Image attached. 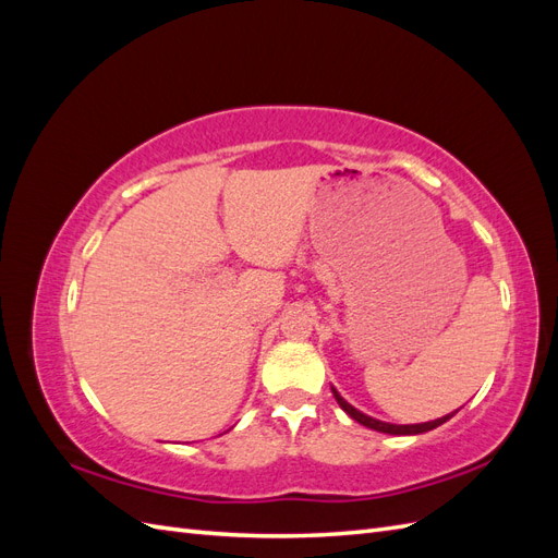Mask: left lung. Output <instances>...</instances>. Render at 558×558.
Listing matches in <instances>:
<instances>
[{"mask_svg":"<svg viewBox=\"0 0 558 558\" xmlns=\"http://www.w3.org/2000/svg\"><path fill=\"white\" fill-rule=\"evenodd\" d=\"M332 388V386H330ZM332 396H335V400H337V404H340V408L353 418V421H359L361 426H365V428H373V430H377V433H388V435H418V433H428V430H433V428H437V426H442L445 421H449L456 412H451V414H447V416H440V418H435V421H426V424H408V426H398V424H386V421H379V418H373V416H367V414H363V412H359L356 408H353V404H349L340 393H337V388H332Z\"/></svg>","mask_w":558,"mask_h":558,"instance_id":"8db88e82","label":"left lung"}]
</instances>
